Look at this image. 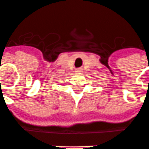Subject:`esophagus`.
I'll use <instances>...</instances> for the list:
<instances>
[{
  "mask_svg": "<svg viewBox=\"0 0 149 149\" xmlns=\"http://www.w3.org/2000/svg\"><path fill=\"white\" fill-rule=\"evenodd\" d=\"M75 72H76V73H82V72H83V69H81V68L77 69L76 70H75Z\"/></svg>",
  "mask_w": 149,
  "mask_h": 149,
  "instance_id": "esophagus-1",
  "label": "esophagus"
}]
</instances>
